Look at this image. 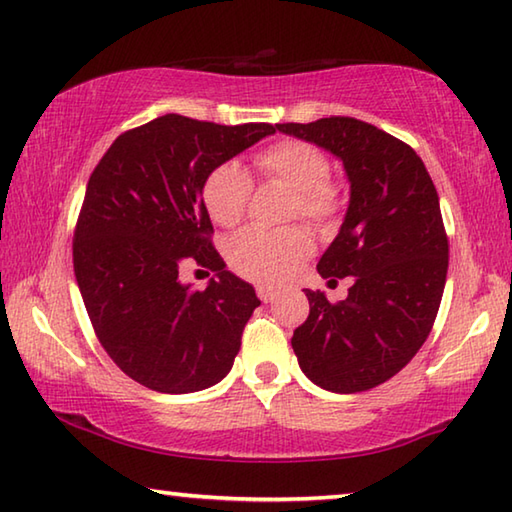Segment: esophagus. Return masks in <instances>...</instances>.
<instances>
[{
  "instance_id": "esophagus-1",
  "label": "esophagus",
  "mask_w": 512,
  "mask_h": 512,
  "mask_svg": "<svg viewBox=\"0 0 512 512\" xmlns=\"http://www.w3.org/2000/svg\"><path fill=\"white\" fill-rule=\"evenodd\" d=\"M257 295L262 302H273L275 300V291L271 286H257Z\"/></svg>"
}]
</instances>
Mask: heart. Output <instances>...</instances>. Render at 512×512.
<instances>
[{
  "label": "heart",
  "mask_w": 512,
  "mask_h": 512,
  "mask_svg": "<svg viewBox=\"0 0 512 512\" xmlns=\"http://www.w3.org/2000/svg\"><path fill=\"white\" fill-rule=\"evenodd\" d=\"M266 179L284 183L293 190V217L329 221L340 210V192L327 181L329 161L320 147L297 138L268 145L255 156ZM253 179L237 161L217 165L203 183V201L219 226H237L246 215ZM311 253L309 232L300 226L284 230L246 228L228 248L230 266L253 282L277 284L291 275L297 264Z\"/></svg>",
  "instance_id": "b5f03b06"
}]
</instances>
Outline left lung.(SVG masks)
I'll list each match as a JSON object with an SVG mask.
<instances>
[{
	"instance_id": "8db88e82",
	"label": "left lung",
	"mask_w": 512,
	"mask_h": 512,
	"mask_svg": "<svg viewBox=\"0 0 512 512\" xmlns=\"http://www.w3.org/2000/svg\"><path fill=\"white\" fill-rule=\"evenodd\" d=\"M331 152L349 179V208L318 262L353 277L347 300L304 288L309 318L293 331L300 369L327 392H367L398 374L432 331L448 275L439 194L410 145L349 116L277 125Z\"/></svg>"
}]
</instances>
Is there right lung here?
<instances>
[{
    "instance_id": "add662e5",
    "label": "right lung",
    "mask_w": 512,
    "mask_h": 512,
    "mask_svg": "<svg viewBox=\"0 0 512 512\" xmlns=\"http://www.w3.org/2000/svg\"><path fill=\"white\" fill-rule=\"evenodd\" d=\"M271 134L165 114L120 134L89 176L73 235L82 302L109 358L154 392H201L232 369L259 300L212 246L203 183ZM188 263L218 273L203 292L180 282Z\"/></svg>"
}]
</instances>
